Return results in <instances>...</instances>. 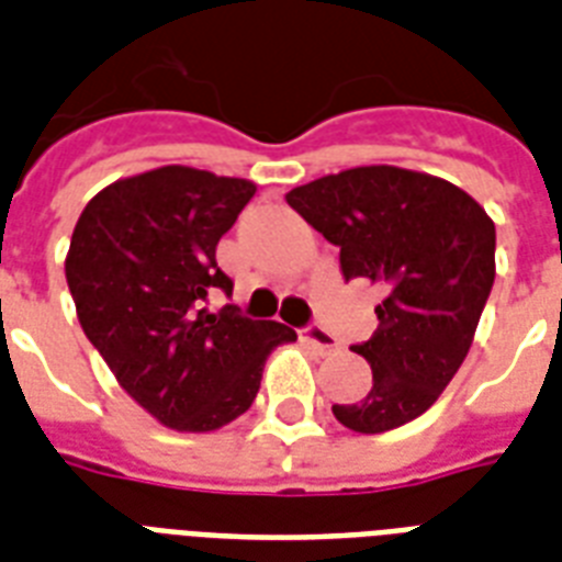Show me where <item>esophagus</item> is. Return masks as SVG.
<instances>
[{
  "label": "esophagus",
  "mask_w": 562,
  "mask_h": 562,
  "mask_svg": "<svg viewBox=\"0 0 562 562\" xmlns=\"http://www.w3.org/2000/svg\"><path fill=\"white\" fill-rule=\"evenodd\" d=\"M303 341L312 344L321 356H326V352H335L338 350V338H335L329 329H324V326H317V324H308L306 329H303Z\"/></svg>",
  "instance_id": "34e87169"
}]
</instances>
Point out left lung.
<instances>
[{
  "mask_svg": "<svg viewBox=\"0 0 562 562\" xmlns=\"http://www.w3.org/2000/svg\"><path fill=\"white\" fill-rule=\"evenodd\" d=\"M291 210L341 250V273L382 282L379 329L352 344L373 370V387L333 405L361 435L405 426L428 411L470 352L496 280V224L449 180L361 166L285 194Z\"/></svg>",
  "mask_w": 562,
  "mask_h": 562,
  "instance_id": "left-lung-1",
  "label": "left lung"
}]
</instances>
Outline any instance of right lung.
Instances as JSON below:
<instances>
[{
	"label": "right lung",
	"instance_id": "obj_1",
	"mask_svg": "<svg viewBox=\"0 0 562 562\" xmlns=\"http://www.w3.org/2000/svg\"><path fill=\"white\" fill-rule=\"evenodd\" d=\"M250 180L162 166L101 189L75 224L66 256L83 335L119 384L162 426L212 431L254 405L265 359L297 335L250 321L215 262L218 238L254 198Z\"/></svg>",
	"mask_w": 562,
	"mask_h": 562
}]
</instances>
